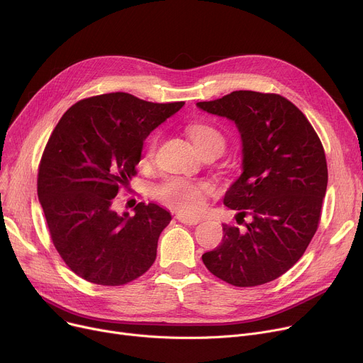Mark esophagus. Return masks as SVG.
<instances>
[{"label": "esophagus", "instance_id": "34e87169", "mask_svg": "<svg viewBox=\"0 0 363 363\" xmlns=\"http://www.w3.org/2000/svg\"><path fill=\"white\" fill-rule=\"evenodd\" d=\"M177 220L182 224H186V225H196L201 221L199 217H191V216H185V214H178Z\"/></svg>", "mask_w": 363, "mask_h": 363}]
</instances>
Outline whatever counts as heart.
Listing matches in <instances>:
<instances>
[{"label":"heart","mask_w":363,"mask_h":363,"mask_svg":"<svg viewBox=\"0 0 363 363\" xmlns=\"http://www.w3.org/2000/svg\"><path fill=\"white\" fill-rule=\"evenodd\" d=\"M186 132L199 152L206 149H220L225 146L224 133L213 123L196 122L186 126ZM158 133H153L147 138L143 147V162H147L153 158L155 149L158 145ZM210 192V185L206 182H194L179 177H168L162 179L153 189L162 203L171 206V208L179 210L184 214H195L203 206L205 195Z\"/></svg>","instance_id":"heart-1"}]
</instances>
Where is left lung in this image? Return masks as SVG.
<instances>
[{"label": "left lung", "mask_w": 363, "mask_h": 363, "mask_svg": "<svg viewBox=\"0 0 363 363\" xmlns=\"http://www.w3.org/2000/svg\"><path fill=\"white\" fill-rule=\"evenodd\" d=\"M196 106L233 121L242 140V174L224 203L240 211L245 228L223 224V242L202 262L237 287L273 281L298 262L319 227L328 186L323 145L301 111L276 93L237 90Z\"/></svg>", "instance_id": "obj_1"}]
</instances>
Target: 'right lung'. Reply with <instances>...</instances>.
Instances as JSON below:
<instances>
[{
	"label": "right lung",
	"mask_w": 363,
	"mask_h": 363,
	"mask_svg": "<svg viewBox=\"0 0 363 363\" xmlns=\"http://www.w3.org/2000/svg\"><path fill=\"white\" fill-rule=\"evenodd\" d=\"M184 101L152 103L116 91L83 99L62 116L38 167L37 194L48 233L67 267L100 286L146 273L171 214L139 202L118 216L115 196L136 175L146 136Z\"/></svg>",
	"instance_id": "right-lung-1"
}]
</instances>
